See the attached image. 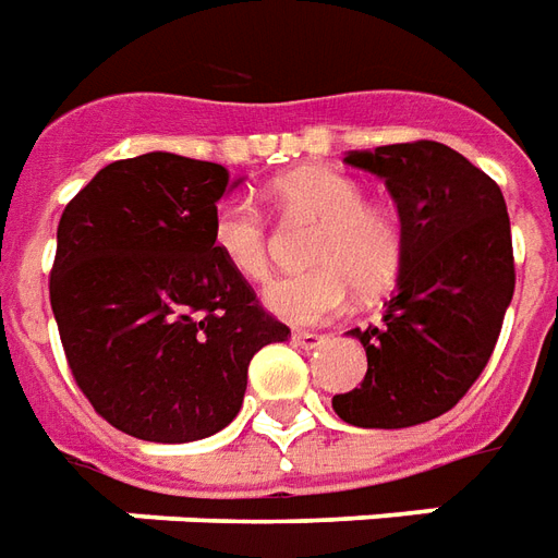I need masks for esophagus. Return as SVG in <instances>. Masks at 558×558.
<instances>
[{
	"instance_id": "1",
	"label": "esophagus",
	"mask_w": 558,
	"mask_h": 558,
	"mask_svg": "<svg viewBox=\"0 0 558 558\" xmlns=\"http://www.w3.org/2000/svg\"><path fill=\"white\" fill-rule=\"evenodd\" d=\"M292 342L299 345V349H319V345H325L328 342V337L325 333H316V331H299V333H292Z\"/></svg>"
}]
</instances>
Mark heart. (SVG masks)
<instances>
[{
    "instance_id": "b5f03b06",
    "label": "heart",
    "mask_w": 558,
    "mask_h": 558,
    "mask_svg": "<svg viewBox=\"0 0 558 558\" xmlns=\"http://www.w3.org/2000/svg\"><path fill=\"white\" fill-rule=\"evenodd\" d=\"M287 209L322 221L313 245L316 268L275 278L263 290L266 307L290 325H319L349 304L354 287L378 292L402 263V227L387 209L366 204L363 185L331 168H299L275 183ZM213 245L239 278L268 275L266 218L247 197H230L213 216Z\"/></svg>"
}]
</instances>
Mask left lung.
I'll use <instances>...</instances> for the list:
<instances>
[{"label":"left lung","mask_w":558,"mask_h":558,"mask_svg":"<svg viewBox=\"0 0 558 558\" xmlns=\"http://www.w3.org/2000/svg\"><path fill=\"white\" fill-rule=\"evenodd\" d=\"M345 165L390 189L402 263L381 322L349 331L366 352L361 387L333 396L331 405L349 426H420L468 393L497 345L514 295L506 201L447 144L349 150Z\"/></svg>","instance_id":"1"}]
</instances>
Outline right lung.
Returning <instances> with one entry per match:
<instances>
[{
  "label": "right lung",
  "instance_id": "1",
  "mask_svg": "<svg viewBox=\"0 0 558 558\" xmlns=\"http://www.w3.org/2000/svg\"><path fill=\"white\" fill-rule=\"evenodd\" d=\"M242 180L153 150L106 165L59 221L49 301L73 378L97 414L153 444L233 423L247 363L290 328L213 245L218 201Z\"/></svg>",
  "mask_w": 558,
  "mask_h": 558
}]
</instances>
